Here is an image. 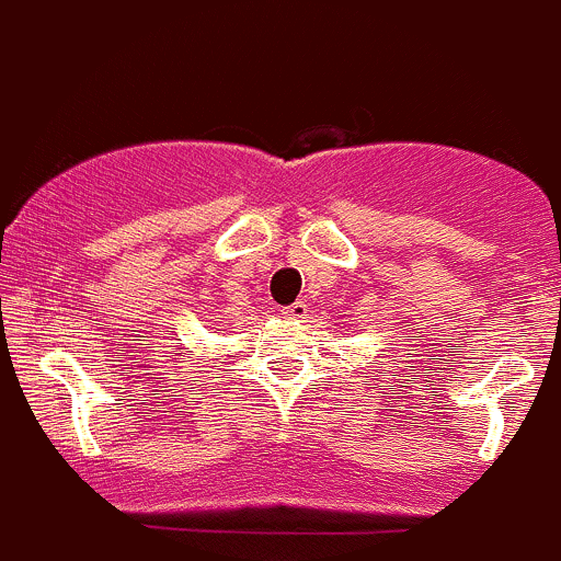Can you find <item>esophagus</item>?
<instances>
[{
	"label": "esophagus",
	"mask_w": 561,
	"mask_h": 561,
	"mask_svg": "<svg viewBox=\"0 0 561 561\" xmlns=\"http://www.w3.org/2000/svg\"><path fill=\"white\" fill-rule=\"evenodd\" d=\"M306 314H309V306H306L304 300H296V304H290V306H282V317H285V320L304 322Z\"/></svg>",
	"instance_id": "esophagus-1"
}]
</instances>
